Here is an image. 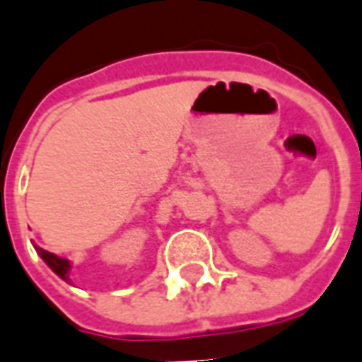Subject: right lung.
<instances>
[{"mask_svg":"<svg viewBox=\"0 0 362 362\" xmlns=\"http://www.w3.org/2000/svg\"><path fill=\"white\" fill-rule=\"evenodd\" d=\"M35 248H36V252L40 254V258H42L44 262H46V264L52 267V272L56 273V275H59V277H62L64 281H69L67 273H69V267L71 266H69V262H67V259L58 258L56 254H52V252H48V250H42V248H38V246H35Z\"/></svg>","mask_w":362,"mask_h":362,"instance_id":"add662e5","label":"right lung"}]
</instances>
